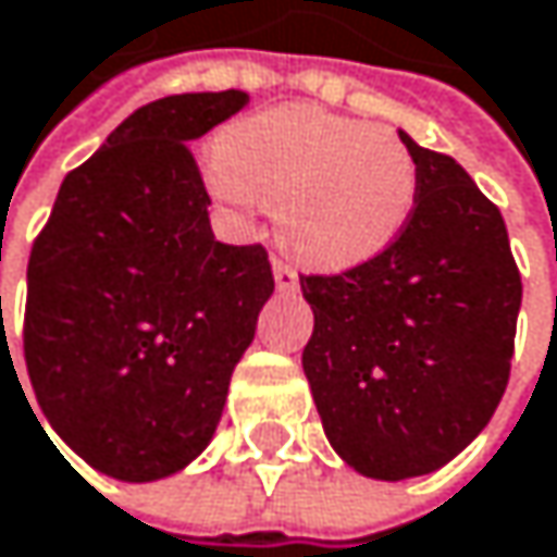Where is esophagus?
Wrapping results in <instances>:
<instances>
[{"label":"esophagus","instance_id":"esophagus-1","mask_svg":"<svg viewBox=\"0 0 557 557\" xmlns=\"http://www.w3.org/2000/svg\"><path fill=\"white\" fill-rule=\"evenodd\" d=\"M272 275H275L278 292H295V288H298V272H295V265H288V262H282V259H272Z\"/></svg>","mask_w":557,"mask_h":557}]
</instances>
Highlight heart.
Masks as SVG:
<instances>
[{
    "mask_svg": "<svg viewBox=\"0 0 557 557\" xmlns=\"http://www.w3.org/2000/svg\"><path fill=\"white\" fill-rule=\"evenodd\" d=\"M233 207H272L292 256L350 269L386 252L418 197V164L399 133L318 107H278L230 126L207 164Z\"/></svg>",
    "mask_w": 557,
    "mask_h": 557,
    "instance_id": "1",
    "label": "heart"
}]
</instances>
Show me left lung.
I'll return each instance as SVG.
<instances>
[{"instance_id": "8db88e82", "label": "left lung", "mask_w": 557, "mask_h": 557, "mask_svg": "<svg viewBox=\"0 0 557 557\" xmlns=\"http://www.w3.org/2000/svg\"><path fill=\"white\" fill-rule=\"evenodd\" d=\"M418 164L403 236L341 275H301L314 334L301 354L324 434L363 476L454 460L493 418L522 278L503 213L470 174L399 133Z\"/></svg>"}]
</instances>
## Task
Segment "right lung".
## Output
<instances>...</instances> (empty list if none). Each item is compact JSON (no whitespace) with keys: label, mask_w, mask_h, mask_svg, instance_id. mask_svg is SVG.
Instances as JSON below:
<instances>
[{"label":"right lung","mask_w":557,"mask_h":557,"mask_svg":"<svg viewBox=\"0 0 557 557\" xmlns=\"http://www.w3.org/2000/svg\"><path fill=\"white\" fill-rule=\"evenodd\" d=\"M246 103L223 90L136 110L64 177L32 246L28 380L58 437L107 476L161 480L210 444L275 292L259 243L213 236L187 148Z\"/></svg>","instance_id":"obj_1"}]
</instances>
